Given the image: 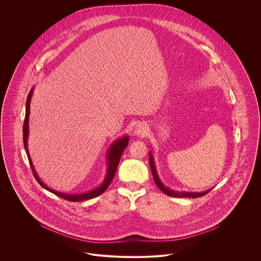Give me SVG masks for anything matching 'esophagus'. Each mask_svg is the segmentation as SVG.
Masks as SVG:
<instances>
[{
    "instance_id": "1",
    "label": "esophagus",
    "mask_w": 261,
    "mask_h": 261,
    "mask_svg": "<svg viewBox=\"0 0 261 261\" xmlns=\"http://www.w3.org/2000/svg\"><path fill=\"white\" fill-rule=\"evenodd\" d=\"M147 130H148L147 125H146V123L142 122V123H139V124L136 125V127L134 129V132H135L136 135L140 136V135H144L147 132Z\"/></svg>"
}]
</instances>
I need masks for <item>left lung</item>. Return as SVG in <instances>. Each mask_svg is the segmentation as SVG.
Segmentation results:
<instances>
[{
  "label": "left lung",
  "instance_id": "left-lung-1",
  "mask_svg": "<svg viewBox=\"0 0 261 261\" xmlns=\"http://www.w3.org/2000/svg\"><path fill=\"white\" fill-rule=\"evenodd\" d=\"M149 166H150V170L153 176V180L155 185L160 188V190L163 192L165 195L169 196V197H174V198H199L202 197L204 195H206L211 190H207L205 192H201V193H194V192H176L173 190L168 189L167 187L164 186L162 183V181L159 178V175L155 169V165H154V161H153V156L152 154L149 152Z\"/></svg>",
  "mask_w": 261,
  "mask_h": 261
}]
</instances>
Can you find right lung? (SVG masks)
Returning <instances> with one entry per match:
<instances>
[{"label": "right lung", "mask_w": 261, "mask_h": 261, "mask_svg": "<svg viewBox=\"0 0 261 261\" xmlns=\"http://www.w3.org/2000/svg\"><path fill=\"white\" fill-rule=\"evenodd\" d=\"M32 94H33V89H31V91L29 92L28 97H27V100H26V110H25L24 123H23V144H24L25 150H26V153H27V158H28V161H29V163H30L32 172H33L35 179L37 180L38 183L43 188H45L46 190H48L50 193L55 194L56 196H59V197H61L62 199L69 200V201H82V200H85V199L96 198V197L99 196L100 194H102L107 190V188L110 186V184L112 183V179L114 177V174L116 172V169H117V166H118V163H119V160L121 158V154L124 151L126 147L128 146L129 137L124 136L123 138H121V139H118L117 141L113 142V144L111 146V148L109 149V152H108V172H107V175H106L105 181L101 183L100 186L96 188L95 190L90 191V192L82 193V194H74V195L57 192V191H55L53 189H50L49 187L46 186L41 181V179L39 178V176H38L35 169H34L32 161L30 159L29 150H28V147H27V138H28V133H29L28 126H29L30 100H31Z\"/></svg>", "instance_id": "1"}]
</instances>
